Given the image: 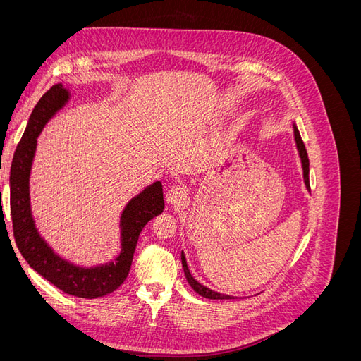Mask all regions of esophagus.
<instances>
[{"instance_id": "1", "label": "esophagus", "mask_w": 361, "mask_h": 361, "mask_svg": "<svg viewBox=\"0 0 361 361\" xmlns=\"http://www.w3.org/2000/svg\"><path fill=\"white\" fill-rule=\"evenodd\" d=\"M187 190H185V187H182V185H176V187H171L167 194H166V202L169 204H176V206H180L183 204L185 202H187Z\"/></svg>"}]
</instances>
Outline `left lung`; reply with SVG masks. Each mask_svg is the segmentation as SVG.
<instances>
[{
	"label": "left lung",
	"instance_id": "left-lung-1",
	"mask_svg": "<svg viewBox=\"0 0 361 361\" xmlns=\"http://www.w3.org/2000/svg\"><path fill=\"white\" fill-rule=\"evenodd\" d=\"M293 135H295V143H297V149H298V154H300V158H301V164H302V176H304V183L305 187H307V190H310V183H309V157H307V150H305V146L302 143L301 140V135L298 133V128L293 125ZM180 259H182V267H183V272H185V277H187L188 283L191 285V288L197 292L199 295H202V297L204 298H209V300H232L233 297H231V295H224V293H218L215 290H211L207 289L206 286L200 285V283L195 280L191 272L188 269V265H187V259H185V255L183 251L180 253Z\"/></svg>",
	"mask_w": 361,
	"mask_h": 361
}]
</instances>
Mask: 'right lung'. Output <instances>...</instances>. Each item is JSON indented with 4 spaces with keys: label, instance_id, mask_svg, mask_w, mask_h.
<instances>
[{
    "label": "right lung",
    "instance_id": "add662e5",
    "mask_svg": "<svg viewBox=\"0 0 361 361\" xmlns=\"http://www.w3.org/2000/svg\"><path fill=\"white\" fill-rule=\"evenodd\" d=\"M68 101L69 92L64 89L63 84H56L40 97L32 110L10 169V214H12L16 245L28 265L63 292L92 300L111 293L125 281L133 264L138 236L147 221L162 212L164 195L162 185L158 180L130 199L120 216L122 251L108 264L82 268L54 253L39 235L32 220L30 207V171L40 130Z\"/></svg>",
    "mask_w": 361,
    "mask_h": 361
}]
</instances>
